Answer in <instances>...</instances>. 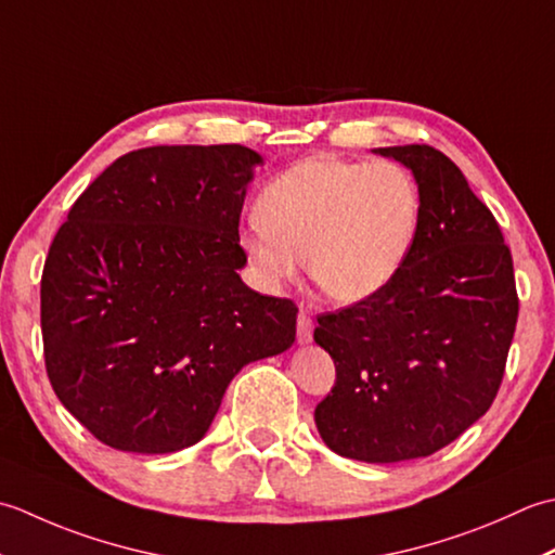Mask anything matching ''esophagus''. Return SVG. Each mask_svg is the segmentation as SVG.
<instances>
[{
    "label": "esophagus",
    "mask_w": 555,
    "mask_h": 555,
    "mask_svg": "<svg viewBox=\"0 0 555 555\" xmlns=\"http://www.w3.org/2000/svg\"><path fill=\"white\" fill-rule=\"evenodd\" d=\"M311 337H313V321H311L309 313L301 311L299 319H297V340L301 345H307V343H311Z\"/></svg>",
    "instance_id": "esophagus-1"
}]
</instances>
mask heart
<instances>
[{
	"label": "heart",
	"mask_w": 555,
	"mask_h": 555,
	"mask_svg": "<svg viewBox=\"0 0 555 555\" xmlns=\"http://www.w3.org/2000/svg\"><path fill=\"white\" fill-rule=\"evenodd\" d=\"M261 228L242 236L268 289L307 273L327 299L359 304L386 289L410 258L422 191L400 163L309 157L270 179L256 203Z\"/></svg>",
	"instance_id": "obj_1"
}]
</instances>
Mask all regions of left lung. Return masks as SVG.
<instances>
[{"label":"left lung","mask_w":555,"mask_h":555,"mask_svg":"<svg viewBox=\"0 0 555 555\" xmlns=\"http://www.w3.org/2000/svg\"><path fill=\"white\" fill-rule=\"evenodd\" d=\"M376 153L412 169L420 232L386 289L319 315L335 386L313 420L337 455L388 465L434 455L489 412L519 301L511 248L460 167L431 145Z\"/></svg>","instance_id":"8db88e82"}]
</instances>
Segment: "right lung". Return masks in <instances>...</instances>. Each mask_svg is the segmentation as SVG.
<instances>
[{
	"instance_id": "add662e5",
	"label": "right lung",
	"mask_w": 555,
	"mask_h": 555,
	"mask_svg": "<svg viewBox=\"0 0 555 555\" xmlns=\"http://www.w3.org/2000/svg\"><path fill=\"white\" fill-rule=\"evenodd\" d=\"M244 145L121 155L54 234L40 282L44 366L105 446L163 455L198 443L230 380L297 335V307L246 287Z\"/></svg>"
}]
</instances>
